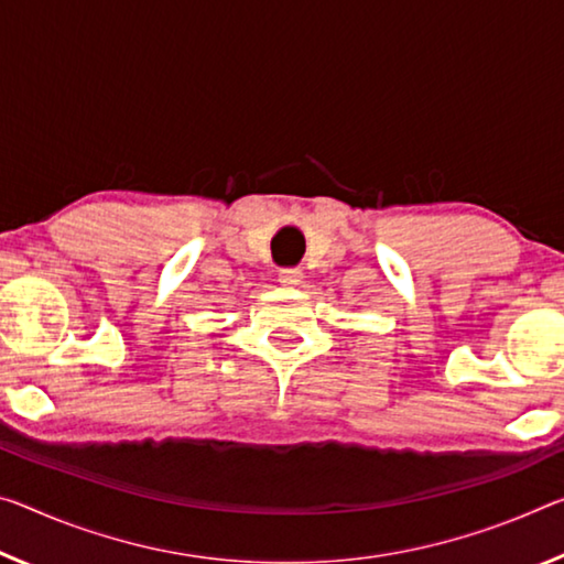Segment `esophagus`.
<instances>
[{
  "instance_id": "1",
  "label": "esophagus",
  "mask_w": 564,
  "mask_h": 564,
  "mask_svg": "<svg viewBox=\"0 0 564 564\" xmlns=\"http://www.w3.org/2000/svg\"><path fill=\"white\" fill-rule=\"evenodd\" d=\"M301 279H303L301 268H281V271H279V281L283 285H299Z\"/></svg>"
}]
</instances>
